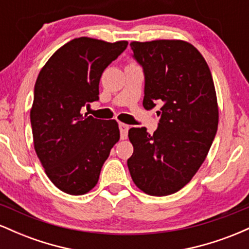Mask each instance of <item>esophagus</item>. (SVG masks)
<instances>
[{
    "instance_id": "1",
    "label": "esophagus",
    "mask_w": 249,
    "mask_h": 249,
    "mask_svg": "<svg viewBox=\"0 0 249 249\" xmlns=\"http://www.w3.org/2000/svg\"><path fill=\"white\" fill-rule=\"evenodd\" d=\"M119 130H121V138L126 139L128 132V125L124 124V123H119Z\"/></svg>"
}]
</instances>
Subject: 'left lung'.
<instances>
[{
    "label": "left lung",
    "instance_id": "obj_1",
    "mask_svg": "<svg viewBox=\"0 0 249 249\" xmlns=\"http://www.w3.org/2000/svg\"><path fill=\"white\" fill-rule=\"evenodd\" d=\"M142 67V107L160 103L159 126L128 130L133 154L127 167L136 186L154 196L178 192L206 159L218 130L215 88L206 61L191 43L157 39L130 43Z\"/></svg>",
    "mask_w": 249,
    "mask_h": 249
}]
</instances>
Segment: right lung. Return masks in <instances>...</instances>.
<instances>
[{
    "label": "right lung",
    "instance_id": "obj_1",
    "mask_svg": "<svg viewBox=\"0 0 249 249\" xmlns=\"http://www.w3.org/2000/svg\"><path fill=\"white\" fill-rule=\"evenodd\" d=\"M126 47V41L75 38L50 57L37 77L30 110L34 146L48 178L71 196L96 186L121 137L115 119L83 116L82 107L98 101L103 71Z\"/></svg>",
    "mask_w": 249,
    "mask_h": 249
}]
</instances>
